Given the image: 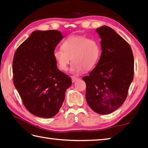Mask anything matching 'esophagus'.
I'll use <instances>...</instances> for the list:
<instances>
[{
  "label": "esophagus",
  "instance_id": "34e87169",
  "mask_svg": "<svg viewBox=\"0 0 148 148\" xmlns=\"http://www.w3.org/2000/svg\"><path fill=\"white\" fill-rule=\"evenodd\" d=\"M78 79H79V78H78V77H74V76H72V83H75Z\"/></svg>",
  "mask_w": 148,
  "mask_h": 148
}]
</instances>
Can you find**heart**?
Returning a JSON list of instances; mask_svg holds the SVG:
<instances>
[{"label": "heart", "mask_w": 148, "mask_h": 148, "mask_svg": "<svg viewBox=\"0 0 148 148\" xmlns=\"http://www.w3.org/2000/svg\"><path fill=\"white\" fill-rule=\"evenodd\" d=\"M62 49H56L53 57L60 70L66 71L69 65L73 62L71 71L79 74L96 65L99 60L101 49L96 40L84 36H71L63 42Z\"/></svg>", "instance_id": "obj_1"}]
</instances>
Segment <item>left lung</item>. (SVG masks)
Returning <instances> with one entry per match:
<instances>
[{"label":"left lung","mask_w":148,"mask_h":148,"mask_svg":"<svg viewBox=\"0 0 148 148\" xmlns=\"http://www.w3.org/2000/svg\"><path fill=\"white\" fill-rule=\"evenodd\" d=\"M101 54L96 66L83 77L86 83V100L99 114L114 112L127 97L134 79V58L130 45L111 27L97 28Z\"/></svg>","instance_id":"left-lung-1"}]
</instances>
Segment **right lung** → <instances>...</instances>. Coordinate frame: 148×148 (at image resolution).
Instances as JSON below:
<instances>
[{
  "label": "right lung",
  "mask_w": 148,
  "mask_h": 148,
  "mask_svg": "<svg viewBox=\"0 0 148 148\" xmlns=\"http://www.w3.org/2000/svg\"><path fill=\"white\" fill-rule=\"evenodd\" d=\"M63 38L57 30L34 31L14 55V85L26 109L37 117L56 115L72 85L71 77L57 68L53 54Z\"/></svg>",
  "instance_id": "right-lung-1"
}]
</instances>
